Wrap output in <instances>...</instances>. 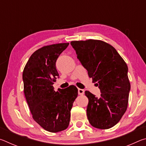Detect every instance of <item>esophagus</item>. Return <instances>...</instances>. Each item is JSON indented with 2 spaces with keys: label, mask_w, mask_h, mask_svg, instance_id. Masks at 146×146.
I'll return each instance as SVG.
<instances>
[{
  "label": "esophagus",
  "mask_w": 146,
  "mask_h": 146,
  "mask_svg": "<svg viewBox=\"0 0 146 146\" xmlns=\"http://www.w3.org/2000/svg\"><path fill=\"white\" fill-rule=\"evenodd\" d=\"M78 95H82L84 94V90H82V89H78Z\"/></svg>",
  "instance_id": "esophagus-1"
}]
</instances>
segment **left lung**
<instances>
[{
  "instance_id": "1",
  "label": "left lung",
  "mask_w": 146,
  "mask_h": 146,
  "mask_svg": "<svg viewBox=\"0 0 146 146\" xmlns=\"http://www.w3.org/2000/svg\"><path fill=\"white\" fill-rule=\"evenodd\" d=\"M71 45L89 76L100 90L98 98L85 91L89 100V122L98 129L113 127L127 108L131 86L126 63L112 46L102 40L72 41Z\"/></svg>"
}]
</instances>
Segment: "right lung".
<instances>
[{"label": "right lung", "instance_id": "add662e5", "mask_svg": "<svg viewBox=\"0 0 146 146\" xmlns=\"http://www.w3.org/2000/svg\"><path fill=\"white\" fill-rule=\"evenodd\" d=\"M68 45L60 43L38 49L29 57L23 71L24 92L33 118L51 133L67 129L71 110L78 96L73 85L57 91L53 86L59 77L56 61Z\"/></svg>", "mask_w": 146, "mask_h": 146}]
</instances>
